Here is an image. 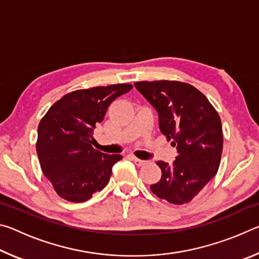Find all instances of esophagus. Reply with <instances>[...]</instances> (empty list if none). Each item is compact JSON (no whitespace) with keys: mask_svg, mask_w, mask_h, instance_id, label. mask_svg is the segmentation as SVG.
Masks as SVG:
<instances>
[{"mask_svg":"<svg viewBox=\"0 0 259 259\" xmlns=\"http://www.w3.org/2000/svg\"><path fill=\"white\" fill-rule=\"evenodd\" d=\"M130 159L133 160V161L135 162V164L138 165V166H142V165H144V164L146 163V161L140 160V159H138V157H136V156H134V155H130Z\"/></svg>","mask_w":259,"mask_h":259,"instance_id":"34e87169","label":"esophagus"}]
</instances>
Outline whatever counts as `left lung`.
<instances>
[{
    "mask_svg": "<svg viewBox=\"0 0 259 259\" xmlns=\"http://www.w3.org/2000/svg\"><path fill=\"white\" fill-rule=\"evenodd\" d=\"M135 87L156 109L161 133L177 148L172 164L156 162L162 175L151 191L172 204L188 203L218 171L224 143L219 114L185 82L140 81Z\"/></svg>",
    "mask_w": 259,
    "mask_h": 259,
    "instance_id": "8db88e82",
    "label": "left lung"
}]
</instances>
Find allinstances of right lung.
I'll use <instances>...</instances> for the list:
<instances>
[{
  "label": "right lung",
  "instance_id": "obj_1",
  "mask_svg": "<svg viewBox=\"0 0 259 259\" xmlns=\"http://www.w3.org/2000/svg\"><path fill=\"white\" fill-rule=\"evenodd\" d=\"M133 89L119 83L75 90L63 96L42 117L36 152L41 169L57 194L69 202H84L107 185L120 154H105L93 147L96 124L109 105Z\"/></svg>",
  "mask_w": 259,
  "mask_h": 259
}]
</instances>
